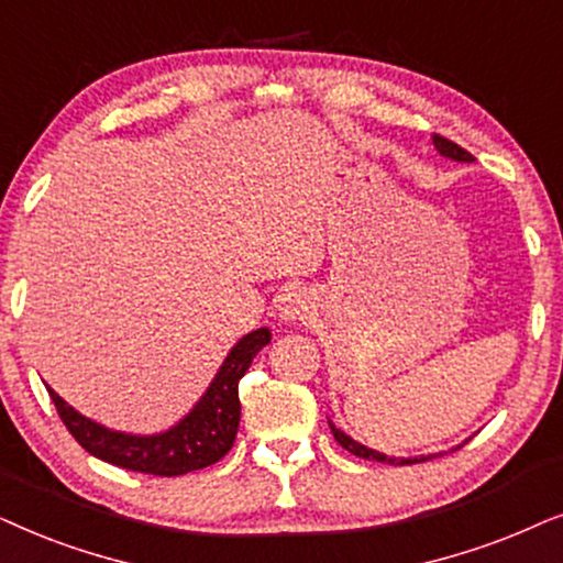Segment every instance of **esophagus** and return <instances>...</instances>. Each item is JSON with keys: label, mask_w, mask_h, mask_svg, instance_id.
<instances>
[{"label": "esophagus", "mask_w": 563, "mask_h": 563, "mask_svg": "<svg viewBox=\"0 0 563 563\" xmlns=\"http://www.w3.org/2000/svg\"><path fill=\"white\" fill-rule=\"evenodd\" d=\"M277 311H280L283 321H298L306 319L311 311V298L301 288H290L280 296V303H277Z\"/></svg>", "instance_id": "34e87169"}]
</instances>
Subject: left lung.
<instances>
[{"instance_id": "1", "label": "left lung", "mask_w": 563, "mask_h": 563, "mask_svg": "<svg viewBox=\"0 0 563 563\" xmlns=\"http://www.w3.org/2000/svg\"><path fill=\"white\" fill-rule=\"evenodd\" d=\"M432 141H434V146H438V152L443 154V156H451V159H459V162H471V159H474V156H471L466 148L459 146L451 139L440 136V133H434ZM329 427H332V434H334L336 443H340L344 451H350L352 455H357V459H368V461H378V463H391V466H394V463H396V466H401V463H419V461H424V459H388V455H384V453H376V451H371V448L355 443V440L347 438V434H344L342 430H336L334 424H329Z\"/></svg>"}]
</instances>
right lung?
<instances>
[{
    "label": "right lung",
    "instance_id": "obj_1",
    "mask_svg": "<svg viewBox=\"0 0 563 563\" xmlns=\"http://www.w3.org/2000/svg\"><path fill=\"white\" fill-rule=\"evenodd\" d=\"M267 342L269 329H257V332L246 334L231 350L227 363L221 365L219 376H216L203 399L198 401V407L177 427H172L169 432L152 434V438L104 430L92 419L77 415L56 391L48 388V394L66 430L95 459L108 461L120 468L139 471V474L183 476L190 474V471L213 466L231 451L239 419H242L239 380L250 371L254 355Z\"/></svg>",
    "mask_w": 563,
    "mask_h": 563
}]
</instances>
